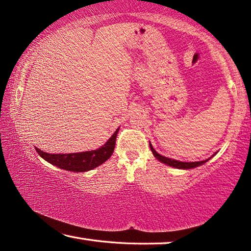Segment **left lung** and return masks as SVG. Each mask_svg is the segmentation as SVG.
Wrapping results in <instances>:
<instances>
[{
    "instance_id": "left-lung-1",
    "label": "left lung",
    "mask_w": 251,
    "mask_h": 251,
    "mask_svg": "<svg viewBox=\"0 0 251 251\" xmlns=\"http://www.w3.org/2000/svg\"><path fill=\"white\" fill-rule=\"evenodd\" d=\"M151 146V150L152 151V155H154L157 159L161 163L168 165V166H172V167H175V168H180V169H190V168H195L197 166H201L203 163H206L208 160H201V161H193V163H185V161H179V160H175V159H172V158H167V157L165 156H161L159 155L158 152H157L152 146L150 144Z\"/></svg>"
}]
</instances>
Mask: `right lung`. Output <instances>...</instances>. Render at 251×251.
<instances>
[{"label": "right lung", "mask_w": 251, "mask_h": 251, "mask_svg": "<svg viewBox=\"0 0 251 251\" xmlns=\"http://www.w3.org/2000/svg\"><path fill=\"white\" fill-rule=\"evenodd\" d=\"M118 129L120 128L116 129L115 133L113 134L104 146L95 151L74 152V154H48L37 147H35V151L42 158H44L54 166L70 172H87L100 166V164H103L112 156L114 148H115Z\"/></svg>", "instance_id": "right-lung-1"}]
</instances>
